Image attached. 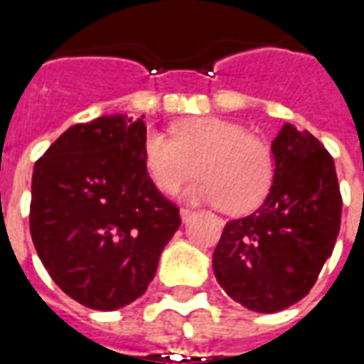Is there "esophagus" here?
I'll use <instances>...</instances> for the list:
<instances>
[{
  "label": "esophagus",
  "instance_id": "34e87169",
  "mask_svg": "<svg viewBox=\"0 0 364 364\" xmlns=\"http://www.w3.org/2000/svg\"><path fill=\"white\" fill-rule=\"evenodd\" d=\"M195 216V213L191 210V208H181V220L187 224V222H191V218Z\"/></svg>",
  "mask_w": 364,
  "mask_h": 364
}]
</instances>
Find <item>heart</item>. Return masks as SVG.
<instances>
[{
	"mask_svg": "<svg viewBox=\"0 0 364 364\" xmlns=\"http://www.w3.org/2000/svg\"><path fill=\"white\" fill-rule=\"evenodd\" d=\"M144 169L161 193H175L193 173L200 177L183 191L191 203L220 205L245 214L261 205L274 179V154L263 138L230 120L197 117L177 122L171 138L148 132Z\"/></svg>",
	"mask_w": 364,
	"mask_h": 364,
	"instance_id": "obj_1",
	"label": "heart"
}]
</instances>
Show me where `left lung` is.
<instances>
[{
    "mask_svg": "<svg viewBox=\"0 0 364 364\" xmlns=\"http://www.w3.org/2000/svg\"><path fill=\"white\" fill-rule=\"evenodd\" d=\"M274 179L259 210L230 220L213 255L216 281L253 312H281L310 292L341 226L336 166L310 132L284 124L271 144Z\"/></svg>",
    "mask_w": 364,
    "mask_h": 364,
    "instance_id": "left-lung-1",
    "label": "left lung"
}]
</instances>
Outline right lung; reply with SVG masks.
Wrapping results in <instances>:
<instances>
[{
	"mask_svg": "<svg viewBox=\"0 0 364 364\" xmlns=\"http://www.w3.org/2000/svg\"><path fill=\"white\" fill-rule=\"evenodd\" d=\"M142 119L109 114L74 124L33 171L28 224L36 253L52 281L93 310L142 296L181 226L177 205L144 169Z\"/></svg>",
	"mask_w": 364,
	"mask_h": 364,
	"instance_id": "add662e5",
	"label": "right lung"
}]
</instances>
